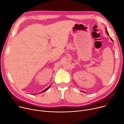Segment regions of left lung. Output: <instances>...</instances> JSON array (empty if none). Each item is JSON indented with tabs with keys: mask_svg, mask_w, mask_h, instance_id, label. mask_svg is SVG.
I'll return each mask as SVG.
<instances>
[{
	"mask_svg": "<svg viewBox=\"0 0 124 124\" xmlns=\"http://www.w3.org/2000/svg\"><path fill=\"white\" fill-rule=\"evenodd\" d=\"M106 29V32H107V34H108V36H109V34H108V31H107V29ZM110 39H111V40H112V42H113V40H112V38H110Z\"/></svg>",
	"mask_w": 124,
	"mask_h": 124,
	"instance_id": "left-lung-1",
	"label": "left lung"
}]
</instances>
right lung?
Wrapping results in <instances>:
<instances>
[{"instance_id":"1","label":"right lung","mask_w":124,"mask_h":124,"mask_svg":"<svg viewBox=\"0 0 124 124\" xmlns=\"http://www.w3.org/2000/svg\"><path fill=\"white\" fill-rule=\"evenodd\" d=\"M50 85H49V86H48V87H47V88H46V89H45V90H44V91H42V92H41V93H42V92H46V91H47V90H48V89H49V87H50Z\"/></svg>"}]
</instances>
